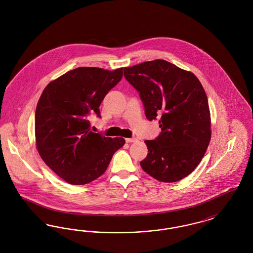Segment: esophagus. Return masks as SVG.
Masks as SVG:
<instances>
[{
  "mask_svg": "<svg viewBox=\"0 0 253 253\" xmlns=\"http://www.w3.org/2000/svg\"><path fill=\"white\" fill-rule=\"evenodd\" d=\"M125 140H126L127 143H132V142H135L137 139L134 138V137H132V138H126Z\"/></svg>",
  "mask_w": 253,
  "mask_h": 253,
  "instance_id": "esophagus-1",
  "label": "esophagus"
}]
</instances>
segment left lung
<instances>
[{
	"instance_id": "1",
	"label": "left lung",
	"mask_w": 253,
	"mask_h": 253,
	"mask_svg": "<svg viewBox=\"0 0 253 253\" xmlns=\"http://www.w3.org/2000/svg\"><path fill=\"white\" fill-rule=\"evenodd\" d=\"M123 71L139 93L146 118H159L161 128L155 140H145L148 155L141 168L161 182L183 179L200 163L211 140V114L203 86L194 74L164 60Z\"/></svg>"
}]
</instances>
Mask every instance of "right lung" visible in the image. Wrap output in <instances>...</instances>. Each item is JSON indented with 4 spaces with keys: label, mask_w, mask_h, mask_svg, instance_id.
Wrapping results in <instances>:
<instances>
[{
    "label": "right lung",
    "mask_w": 253,
    "mask_h": 253,
    "mask_svg": "<svg viewBox=\"0 0 253 253\" xmlns=\"http://www.w3.org/2000/svg\"><path fill=\"white\" fill-rule=\"evenodd\" d=\"M122 76V68L79 67L51 82L40 97L37 149L44 163L67 183L84 185L96 179L125 144L122 137L91 132L88 121L92 114L100 118L101 101Z\"/></svg>",
    "instance_id": "add662e5"
}]
</instances>
